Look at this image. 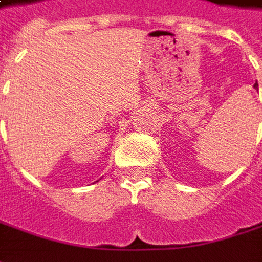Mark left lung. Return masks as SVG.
Masks as SVG:
<instances>
[{"label":"left lung","mask_w":262,"mask_h":262,"mask_svg":"<svg viewBox=\"0 0 262 262\" xmlns=\"http://www.w3.org/2000/svg\"><path fill=\"white\" fill-rule=\"evenodd\" d=\"M254 86H255V88H258V84H254Z\"/></svg>","instance_id":"8db88e82"}]
</instances>
